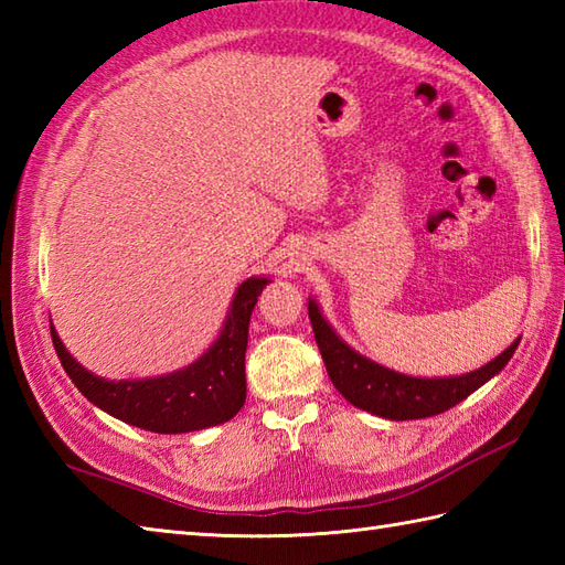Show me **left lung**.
I'll return each mask as SVG.
<instances>
[{
	"label": "left lung",
	"instance_id": "8db88e82",
	"mask_svg": "<svg viewBox=\"0 0 565 565\" xmlns=\"http://www.w3.org/2000/svg\"><path fill=\"white\" fill-rule=\"evenodd\" d=\"M308 318L316 332L318 350L326 362L332 386L359 411L386 419H419L449 411L468 398L508 366L522 338L514 340L505 352L498 354L486 366L468 371L461 376H407L401 371L383 366L374 359L359 354L347 344L322 316L320 306L308 298Z\"/></svg>",
	"mask_w": 565,
	"mask_h": 565
}]
</instances>
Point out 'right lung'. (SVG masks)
Instances as JSON below:
<instances>
[{
  "label": "right lung",
  "instance_id": "right-lung-1",
  "mask_svg": "<svg viewBox=\"0 0 565 565\" xmlns=\"http://www.w3.org/2000/svg\"><path fill=\"white\" fill-rule=\"evenodd\" d=\"M267 276H249L237 286L223 330L196 362L150 379L109 381L84 369L72 356L51 322L60 364L84 398L126 425L158 435H182L223 425L245 405V352L249 316Z\"/></svg>",
  "mask_w": 565,
  "mask_h": 565
}]
</instances>
